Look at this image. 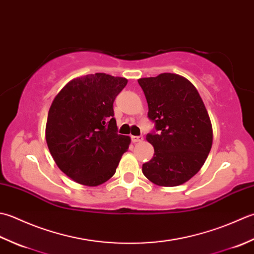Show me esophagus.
Returning a JSON list of instances; mask_svg holds the SVG:
<instances>
[{"instance_id": "obj_1", "label": "esophagus", "mask_w": 254, "mask_h": 254, "mask_svg": "<svg viewBox=\"0 0 254 254\" xmlns=\"http://www.w3.org/2000/svg\"><path fill=\"white\" fill-rule=\"evenodd\" d=\"M143 140V137L142 136H131V141L133 143H137V142H141Z\"/></svg>"}]
</instances>
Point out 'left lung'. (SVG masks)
<instances>
[{"mask_svg": "<svg viewBox=\"0 0 254 254\" xmlns=\"http://www.w3.org/2000/svg\"><path fill=\"white\" fill-rule=\"evenodd\" d=\"M156 131L146 136L153 158L142 173L159 186L188 182L205 163L213 144V127L204 102L190 82L174 73L138 80Z\"/></svg>", "mask_w": 254, "mask_h": 254, "instance_id": "8db88e82", "label": "left lung"}]
</instances>
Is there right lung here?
Returning <instances> with one entry per match:
<instances>
[{"mask_svg": "<svg viewBox=\"0 0 254 254\" xmlns=\"http://www.w3.org/2000/svg\"><path fill=\"white\" fill-rule=\"evenodd\" d=\"M127 79L87 74L66 83L46 124V141L56 164L74 182L97 186L116 172L130 138L117 133L113 103Z\"/></svg>", "mask_w": 254, "mask_h": 254, "instance_id": "1", "label": "right lung"}]
</instances>
